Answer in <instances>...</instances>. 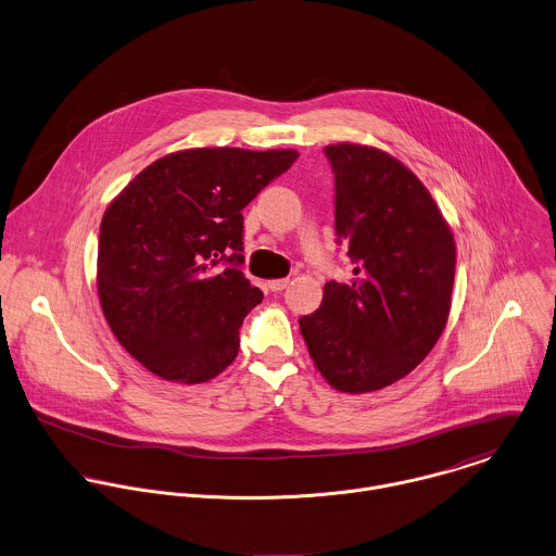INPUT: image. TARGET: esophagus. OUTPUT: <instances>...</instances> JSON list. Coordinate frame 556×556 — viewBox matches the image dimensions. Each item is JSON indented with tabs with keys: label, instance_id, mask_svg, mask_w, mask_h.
<instances>
[{
	"label": "esophagus",
	"instance_id": "esophagus-1",
	"mask_svg": "<svg viewBox=\"0 0 556 556\" xmlns=\"http://www.w3.org/2000/svg\"><path fill=\"white\" fill-rule=\"evenodd\" d=\"M288 283H290V279H270V281H268V288H270L273 292H281V290L288 288Z\"/></svg>",
	"mask_w": 556,
	"mask_h": 556
}]
</instances>
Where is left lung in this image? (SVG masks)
I'll use <instances>...</instances> for the list:
<instances>
[{
    "instance_id": "obj_1",
    "label": "left lung",
    "mask_w": 556,
    "mask_h": 556,
    "mask_svg": "<svg viewBox=\"0 0 556 556\" xmlns=\"http://www.w3.org/2000/svg\"><path fill=\"white\" fill-rule=\"evenodd\" d=\"M325 153L336 173V233L355 277L327 281L320 307L299 325L327 383L366 394L407 377L438 344L457 249L431 192L401 160L355 142Z\"/></svg>"
}]
</instances>
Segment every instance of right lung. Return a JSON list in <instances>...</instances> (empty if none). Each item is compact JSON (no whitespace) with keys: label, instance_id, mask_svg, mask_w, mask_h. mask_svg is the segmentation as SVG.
Wrapping results in <instances>:
<instances>
[{"label":"right lung","instance_id":"right-lung-1","mask_svg":"<svg viewBox=\"0 0 556 556\" xmlns=\"http://www.w3.org/2000/svg\"><path fill=\"white\" fill-rule=\"evenodd\" d=\"M299 151L201 147L142 168L99 227L97 292L121 346L173 383H203L238 355L264 294L238 268L242 210Z\"/></svg>","mask_w":556,"mask_h":556}]
</instances>
